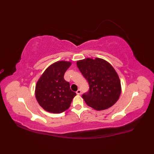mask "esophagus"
<instances>
[{
	"instance_id": "34e87169",
	"label": "esophagus",
	"mask_w": 154,
	"mask_h": 154,
	"mask_svg": "<svg viewBox=\"0 0 154 154\" xmlns=\"http://www.w3.org/2000/svg\"><path fill=\"white\" fill-rule=\"evenodd\" d=\"M81 92H82L81 90H80V89H78V90L76 91V94H77L78 95H80V94H81Z\"/></svg>"
}]
</instances>
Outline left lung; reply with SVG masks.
<instances>
[{
    "mask_svg": "<svg viewBox=\"0 0 154 154\" xmlns=\"http://www.w3.org/2000/svg\"><path fill=\"white\" fill-rule=\"evenodd\" d=\"M89 85V91L82 97L88 106L102 110L114 105L122 92L117 72L108 62L99 58H87L76 62Z\"/></svg>",
    "mask_w": 154,
    "mask_h": 154,
    "instance_id": "obj_1",
    "label": "left lung"
}]
</instances>
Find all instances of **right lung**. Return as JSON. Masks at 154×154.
Listing matches in <instances>:
<instances>
[{"label": "right lung", "instance_id": "obj_1", "mask_svg": "<svg viewBox=\"0 0 154 154\" xmlns=\"http://www.w3.org/2000/svg\"><path fill=\"white\" fill-rule=\"evenodd\" d=\"M71 62L58 61L46 69L36 83V99L42 108L51 113H62L71 106L76 95L64 80V74Z\"/></svg>", "mask_w": 154, "mask_h": 154}]
</instances>
